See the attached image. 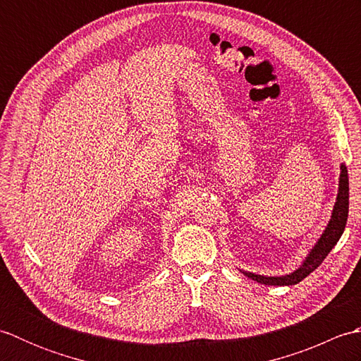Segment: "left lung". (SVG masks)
Masks as SVG:
<instances>
[{"label": "left lung", "instance_id": "1", "mask_svg": "<svg viewBox=\"0 0 361 361\" xmlns=\"http://www.w3.org/2000/svg\"><path fill=\"white\" fill-rule=\"evenodd\" d=\"M348 212H349V176L348 169L344 164H341V173H340V188L338 195H336V202L332 211V217L329 220V225L324 229L323 235L319 237L315 247L312 248L309 256L305 257L302 265L295 270L291 274L286 276H260L255 273L242 271L245 276H248L250 279L256 281L259 283H265V286H295V283L301 282L304 278L317 270V268L323 264V260L332 248L340 240V237L344 231L348 221Z\"/></svg>", "mask_w": 361, "mask_h": 361}]
</instances>
